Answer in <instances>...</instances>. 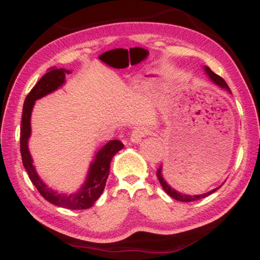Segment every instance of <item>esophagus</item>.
<instances>
[{
    "label": "esophagus",
    "mask_w": 260,
    "mask_h": 260,
    "mask_svg": "<svg viewBox=\"0 0 260 260\" xmlns=\"http://www.w3.org/2000/svg\"><path fill=\"white\" fill-rule=\"evenodd\" d=\"M145 134H147V130H145L143 126H136L133 130V133H131L130 141L133 142V143H140L142 138L145 136Z\"/></svg>",
    "instance_id": "34e87169"
}]
</instances>
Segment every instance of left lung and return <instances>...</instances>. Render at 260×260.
I'll use <instances>...</instances> for the list:
<instances>
[{"label":"left lung","instance_id":"left-lung-1","mask_svg":"<svg viewBox=\"0 0 260 260\" xmlns=\"http://www.w3.org/2000/svg\"><path fill=\"white\" fill-rule=\"evenodd\" d=\"M205 71L206 73H207V76L211 78V80L213 81V83H215L218 86H220L221 88H225L226 91H229L230 93H232L230 90L229 85L226 84V81L222 79L221 77L218 76V74H215L213 71L209 69V67L205 66ZM156 175H157V179L159 181V183H161V186L163 189L166 190V193L169 195V197H172L173 199H175V200L177 201H182V202H191V201H197V200H200V199H204L206 197H208L209 194L214 193L215 190H218L220 187L215 188V189H213L211 191H208V193H205V194H200V195H187V194H183V193H180V191H177L174 189V188H172L169 186L168 183L166 182V180L163 179V175H162V166L159 167V168L157 169V172H156Z\"/></svg>","mask_w":260,"mask_h":260}]
</instances>
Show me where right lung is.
Returning <instances> with one entry per match:
<instances>
[{
  "label": "right lung",
  "mask_w": 260,
  "mask_h": 260,
  "mask_svg": "<svg viewBox=\"0 0 260 260\" xmlns=\"http://www.w3.org/2000/svg\"><path fill=\"white\" fill-rule=\"evenodd\" d=\"M71 71L65 69H55L52 67L49 72L45 74L37 85L31 88L29 93L24 99L22 110V120H21L20 131V150L22 157L23 167L26 168L28 176L31 183L37 187L42 197L51 204L67 209H87L93 206L97 199L101 197L105 188L106 180L110 173V163L113 156L124 148L123 143L118 140H112L106 143L101 150L97 152L93 162L91 163L86 181L77 193L74 194H59L58 191L51 189L39 177L37 170L33 166L29 149H28V140L30 136V115L35 101L40 99L58 88L65 83L66 74Z\"/></svg>",
  "instance_id": "right-lung-1"
}]
</instances>
